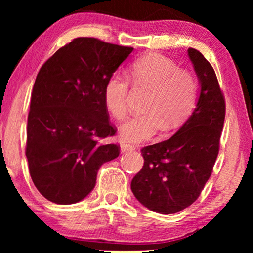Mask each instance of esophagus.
<instances>
[{"label":"esophagus","mask_w":253,"mask_h":253,"mask_svg":"<svg viewBox=\"0 0 253 253\" xmlns=\"http://www.w3.org/2000/svg\"><path fill=\"white\" fill-rule=\"evenodd\" d=\"M133 150H134L133 145L124 144V143L121 144V151L122 152H129V151H133Z\"/></svg>","instance_id":"obj_1"}]
</instances>
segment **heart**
Masks as SVG:
<instances>
[{
	"label": "heart",
	"mask_w": 253,
	"mask_h": 253,
	"mask_svg": "<svg viewBox=\"0 0 253 253\" xmlns=\"http://www.w3.org/2000/svg\"><path fill=\"white\" fill-rule=\"evenodd\" d=\"M129 77L137 87L150 89L144 109L129 117L120 127V137L129 143H139L155 136L162 127L172 130L188 119L195 108L198 82L188 70L161 54L144 55L131 64ZM130 84L126 77L114 74L103 87L106 109L117 120L127 109Z\"/></svg>",
	"instance_id": "1"
}]
</instances>
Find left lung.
Wrapping results in <instances>:
<instances>
[{
  "label": "left lung",
  "mask_w": 253,
  "mask_h": 253,
  "mask_svg": "<svg viewBox=\"0 0 253 253\" xmlns=\"http://www.w3.org/2000/svg\"><path fill=\"white\" fill-rule=\"evenodd\" d=\"M188 54L202 87L196 108L174 136L141 148L144 166L131 182L134 197L161 214L177 213L200 196L219 154L226 115L213 67L197 49Z\"/></svg>",
  "instance_id": "obj_1"
}]
</instances>
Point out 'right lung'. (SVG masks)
Segmentation results:
<instances>
[{
	"label": "right lung",
	"mask_w": 253,
	"mask_h": 253,
	"mask_svg": "<svg viewBox=\"0 0 253 253\" xmlns=\"http://www.w3.org/2000/svg\"><path fill=\"white\" fill-rule=\"evenodd\" d=\"M133 50L95 38H76L41 67L31 95L25 154L31 178L44 198L69 205L94 188L105 162L119 157L103 87Z\"/></svg>",
	"instance_id": "obj_1"
}]
</instances>
